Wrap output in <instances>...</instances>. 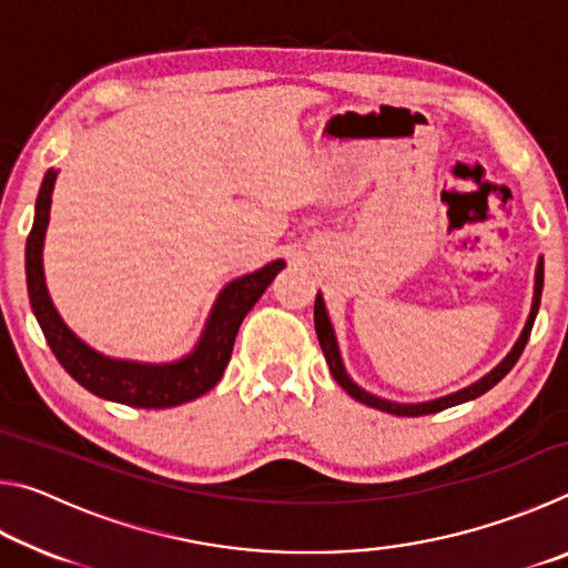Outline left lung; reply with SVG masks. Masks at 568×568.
I'll return each instance as SVG.
<instances>
[{
	"label": "left lung",
	"instance_id": "left-lung-1",
	"mask_svg": "<svg viewBox=\"0 0 568 568\" xmlns=\"http://www.w3.org/2000/svg\"><path fill=\"white\" fill-rule=\"evenodd\" d=\"M541 287H544V257H538V265H536V275H534V301H531V313H528L526 325L521 335H518V341L514 343V348L508 351L506 358L486 373L484 378H478L476 383H470V386L460 388L456 393H448V396H440L434 400H423V403H398V400H388V398H381V396H373L371 390L361 388L358 383H355L348 371H345L343 358H341V348H338V338H335V331H333V323H331V315H328V307H325L323 301V293L318 291L315 295V333H318V341H321V348L325 355V363H328V368L333 373V378L338 381V386L348 393L351 398L361 400L363 406H371V408H378V410H386L393 413V416H428V413H438V410H446L450 406H458V403H466V400H474L478 396H484L486 390H491L498 381H501L508 371L514 368L516 361L521 358V353L528 343V335H531L534 328V321H536V313H538V303H541Z\"/></svg>",
	"mask_w": 568,
	"mask_h": 568
}]
</instances>
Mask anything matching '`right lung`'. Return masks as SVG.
Instances as JSON below:
<instances>
[{
  "instance_id": "1",
  "label": "right lung",
  "mask_w": 568,
  "mask_h": 568,
  "mask_svg": "<svg viewBox=\"0 0 568 568\" xmlns=\"http://www.w3.org/2000/svg\"><path fill=\"white\" fill-rule=\"evenodd\" d=\"M57 170H47L40 195L34 205V223L27 237L24 267H27V293L34 311V318L40 323L47 343H50L57 361L62 368L88 388L94 396L104 400L124 403L132 408H172L182 403L195 400L217 386L233 355L235 335L240 323L250 313L265 287L275 281V275L283 271L285 261H273L257 271L240 275L230 281L220 295L215 297L205 328L187 355L170 363H142L128 358H110L92 345L84 343L70 325L62 321L57 311L50 291L44 281V235L50 225L52 190H54Z\"/></svg>"
}]
</instances>
